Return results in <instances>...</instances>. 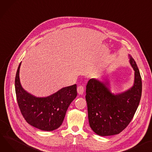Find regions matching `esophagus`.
<instances>
[{"label": "esophagus", "instance_id": "34e87169", "mask_svg": "<svg viewBox=\"0 0 152 152\" xmlns=\"http://www.w3.org/2000/svg\"><path fill=\"white\" fill-rule=\"evenodd\" d=\"M77 93L79 95H83L84 93V87L82 86H78L77 88Z\"/></svg>", "mask_w": 152, "mask_h": 152}]
</instances>
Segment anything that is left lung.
<instances>
[{
	"mask_svg": "<svg viewBox=\"0 0 152 152\" xmlns=\"http://www.w3.org/2000/svg\"><path fill=\"white\" fill-rule=\"evenodd\" d=\"M129 63L134 70V83L125 92L114 94L108 83L94 78L86 86V99L90 128L99 136L119 134L134 117L142 95V79L134 58L129 54Z\"/></svg>",
	"mask_w": 152,
	"mask_h": 152,
	"instance_id": "1",
	"label": "left lung"
}]
</instances>
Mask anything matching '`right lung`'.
Instances as JSON below:
<instances>
[{
	"label": "right lung",
	"instance_id": "add662e5",
	"mask_svg": "<svg viewBox=\"0 0 152 152\" xmlns=\"http://www.w3.org/2000/svg\"><path fill=\"white\" fill-rule=\"evenodd\" d=\"M19 64L15 77V92L21 113L26 122L39 129L50 131L62 124L66 110L77 96V86L64 87L51 95L38 98L27 92L19 80Z\"/></svg>",
	"mask_w": 152,
	"mask_h": 152
}]
</instances>
